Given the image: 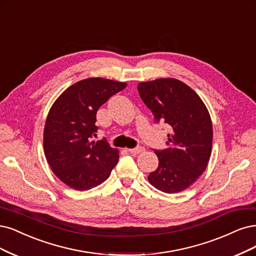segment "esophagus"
<instances>
[{
    "instance_id": "obj_1",
    "label": "esophagus",
    "mask_w": 256,
    "mask_h": 256,
    "mask_svg": "<svg viewBox=\"0 0 256 256\" xmlns=\"http://www.w3.org/2000/svg\"><path fill=\"white\" fill-rule=\"evenodd\" d=\"M145 150V148L142 147V146H138V147H136V148H130L128 149V152L130 154H138L140 152H143Z\"/></svg>"
}]
</instances>
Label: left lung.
Instances as JSON below:
<instances>
[{
    "label": "left lung",
    "instance_id": "8db88e82",
    "mask_svg": "<svg viewBox=\"0 0 256 256\" xmlns=\"http://www.w3.org/2000/svg\"><path fill=\"white\" fill-rule=\"evenodd\" d=\"M138 94L152 110L156 122L172 129L168 148L154 149L158 168L148 181L164 192L184 190L206 168L212 152L213 127L204 102L188 86L174 78L140 82Z\"/></svg>",
    "mask_w": 256,
    "mask_h": 256
}]
</instances>
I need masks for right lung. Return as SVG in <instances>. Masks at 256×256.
Segmentation results:
<instances>
[{
  "label": "right lung",
  "instance_id": "1",
  "mask_svg": "<svg viewBox=\"0 0 256 256\" xmlns=\"http://www.w3.org/2000/svg\"><path fill=\"white\" fill-rule=\"evenodd\" d=\"M126 82L88 78L71 86L52 104L43 134L48 165L57 178L77 190H88L107 180L118 161V149L106 138L92 142L98 127L96 113Z\"/></svg>",
  "mask_w": 256,
  "mask_h": 256
}]
</instances>
